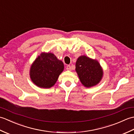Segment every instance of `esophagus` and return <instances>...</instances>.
<instances>
[{"mask_svg":"<svg viewBox=\"0 0 134 134\" xmlns=\"http://www.w3.org/2000/svg\"><path fill=\"white\" fill-rule=\"evenodd\" d=\"M66 69H67V70H69V71H70V70H72V67L70 65H68L67 66V68H66Z\"/></svg>","mask_w":134,"mask_h":134,"instance_id":"1","label":"esophagus"}]
</instances>
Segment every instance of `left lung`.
<instances>
[{
  "label": "left lung",
  "mask_w": 134,
  "mask_h": 134,
  "mask_svg": "<svg viewBox=\"0 0 134 134\" xmlns=\"http://www.w3.org/2000/svg\"><path fill=\"white\" fill-rule=\"evenodd\" d=\"M75 71L82 84L86 87L96 86L103 76V70L98 62L85 55L78 58Z\"/></svg>",
  "instance_id": "8db88e82"
}]
</instances>
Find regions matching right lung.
Returning <instances> with one entry per match:
<instances>
[{"instance_id":"right-lung-1","label":"right lung","mask_w":134,"mask_h":134,"mask_svg":"<svg viewBox=\"0 0 134 134\" xmlns=\"http://www.w3.org/2000/svg\"><path fill=\"white\" fill-rule=\"evenodd\" d=\"M64 64L52 53L42 52L31 65L30 76L36 86L48 89L55 84Z\"/></svg>"}]
</instances>
